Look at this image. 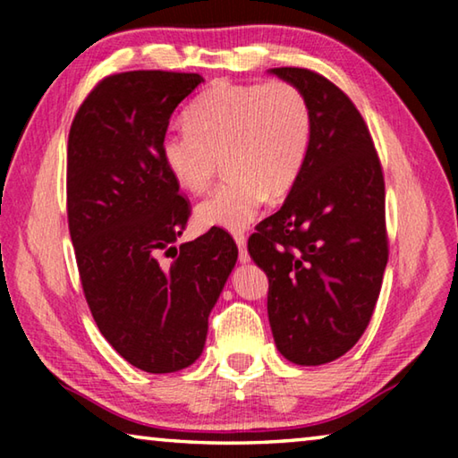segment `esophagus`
<instances>
[{"mask_svg":"<svg viewBox=\"0 0 458 458\" xmlns=\"http://www.w3.org/2000/svg\"><path fill=\"white\" fill-rule=\"evenodd\" d=\"M234 240H236V244H238V259H240V262L250 260V254H248V250H246V236L242 234V232H236Z\"/></svg>","mask_w":458,"mask_h":458,"instance_id":"esophagus-1","label":"esophagus"}]
</instances>
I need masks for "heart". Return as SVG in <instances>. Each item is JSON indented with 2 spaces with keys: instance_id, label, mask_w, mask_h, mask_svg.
Instances as JSON below:
<instances>
[{
  "instance_id": "obj_1",
  "label": "heart",
  "mask_w": 458,
  "mask_h": 458,
  "mask_svg": "<svg viewBox=\"0 0 458 458\" xmlns=\"http://www.w3.org/2000/svg\"><path fill=\"white\" fill-rule=\"evenodd\" d=\"M185 129L169 131L161 159L185 191L210 188L222 167L228 180L196 208L204 228L240 232L267 196H284L297 182L311 143V108L293 82L273 79L216 82L185 111Z\"/></svg>"
}]
</instances>
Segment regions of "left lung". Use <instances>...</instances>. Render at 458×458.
Instances as JSON below:
<instances>
[{"label":"left lung","instance_id":"left-lung-1","mask_svg":"<svg viewBox=\"0 0 458 458\" xmlns=\"http://www.w3.org/2000/svg\"><path fill=\"white\" fill-rule=\"evenodd\" d=\"M311 108L305 165L281 210L248 238L268 276L275 344L297 366L341 358L368 329L387 262L386 185L374 139L352 98L309 68L270 71Z\"/></svg>","mask_w":458,"mask_h":458}]
</instances>
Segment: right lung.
Masks as SVG:
<instances>
[{
  "label": "right lung",
  "mask_w": 458,
  "mask_h": 458,
  "mask_svg": "<svg viewBox=\"0 0 458 458\" xmlns=\"http://www.w3.org/2000/svg\"><path fill=\"white\" fill-rule=\"evenodd\" d=\"M201 81L172 71L108 74L68 133L66 214L84 299L114 352L149 374L199 358L208 317L238 259L222 228L174 246L191 206L161 159V141L175 106Z\"/></svg>",
  "instance_id": "right-lung-1"
}]
</instances>
